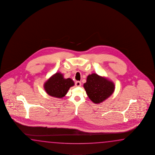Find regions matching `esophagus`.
I'll return each instance as SVG.
<instances>
[{
	"label": "esophagus",
	"instance_id": "34e87169",
	"mask_svg": "<svg viewBox=\"0 0 155 155\" xmlns=\"http://www.w3.org/2000/svg\"><path fill=\"white\" fill-rule=\"evenodd\" d=\"M75 85L77 87H80V86H81V82L80 81H77L75 83Z\"/></svg>",
	"mask_w": 155,
	"mask_h": 155
}]
</instances>
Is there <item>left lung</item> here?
Instances as JSON below:
<instances>
[{
	"label": "left lung",
	"mask_w": 155,
	"mask_h": 155,
	"mask_svg": "<svg viewBox=\"0 0 155 155\" xmlns=\"http://www.w3.org/2000/svg\"><path fill=\"white\" fill-rule=\"evenodd\" d=\"M83 87L87 96L93 103H101L110 97L114 91L113 82L96 73L88 75Z\"/></svg>",
	"instance_id": "1"
}]
</instances>
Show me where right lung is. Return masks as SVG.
Segmentation results:
<instances>
[{
  "label": "right lung",
  "instance_id": "right-lung-1",
  "mask_svg": "<svg viewBox=\"0 0 155 155\" xmlns=\"http://www.w3.org/2000/svg\"><path fill=\"white\" fill-rule=\"evenodd\" d=\"M74 85L71 78L65 79L63 74L58 72L51 77L44 84V88L48 95L56 98L65 96L70 87Z\"/></svg>",
  "mask_w": 155,
  "mask_h": 155
}]
</instances>
